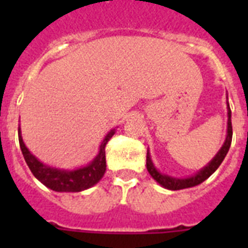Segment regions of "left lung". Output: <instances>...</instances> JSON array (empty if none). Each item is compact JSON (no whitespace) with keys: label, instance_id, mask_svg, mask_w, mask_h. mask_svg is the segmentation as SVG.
Here are the masks:
<instances>
[{"label":"left lung","instance_id":"1","mask_svg":"<svg viewBox=\"0 0 248 248\" xmlns=\"http://www.w3.org/2000/svg\"><path fill=\"white\" fill-rule=\"evenodd\" d=\"M228 104V126H227V138H225V141H224L223 147L220 148V151L216 153V155L214 158L204 166L203 169H201L198 172H196L194 175L189 177H184V179H179V177H172L166 175V173H161L157 170V167L155 166L153 161L151 158V153L148 151L147 153V170L148 172L151 173V176L155 179L159 185H162L163 188L170 189V190H179V189H185V188H192V186H196V185L203 183L206 179L211 176L212 173L215 172L217 167L221 165V162L225 158L229 148H231L232 144V136H233V130H232V112L231 107H229V103Z\"/></svg>","mask_w":248,"mask_h":248}]
</instances>
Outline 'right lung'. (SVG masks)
<instances>
[{
    "instance_id": "1",
    "label": "right lung",
    "mask_w": 248,
    "mask_h": 248,
    "mask_svg": "<svg viewBox=\"0 0 248 248\" xmlns=\"http://www.w3.org/2000/svg\"><path fill=\"white\" fill-rule=\"evenodd\" d=\"M114 132H116V128H112L105 135L100 147H99L96 157L91 162L82 167H78V169L65 170L52 167V166L41 162L40 159L37 158L36 155H33L28 148L25 147L23 138H21L20 127L17 128L21 153L24 155L25 162L28 165L29 170L32 171L37 180H40L45 186H47L55 192H82L100 181L101 177L104 176L105 170H107L105 145L114 135Z\"/></svg>"
}]
</instances>
